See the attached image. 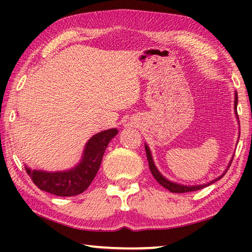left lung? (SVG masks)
<instances>
[{
    "instance_id": "8db88e82",
    "label": "left lung",
    "mask_w": 252,
    "mask_h": 252,
    "mask_svg": "<svg viewBox=\"0 0 252 252\" xmlns=\"http://www.w3.org/2000/svg\"><path fill=\"white\" fill-rule=\"evenodd\" d=\"M237 104H238V94H237V92H236V93H234V111H236L237 119H239L238 118V113H237ZM144 148H146V153H147V158H148V162H149V168H150V171L152 173V176L155 177L156 180L159 182L162 187L165 188V189H168L169 191H171V192H174V193H183V192H190V191H197V190L202 189V188H204V187L210 186L211 183L218 181L219 179H221V178L224 176L225 172H227V170L230 167V164H231V162H232V160L230 161V163L228 165L227 170H225V171L222 174H221L220 177L215 179V180H212L211 182L204 183V185H200V186H183V185H179V183H176V182L169 181L168 179H165L163 176H162L159 170L157 169L155 162H153L152 156H151V151H150V149H149L147 143L144 144Z\"/></svg>"
}]
</instances>
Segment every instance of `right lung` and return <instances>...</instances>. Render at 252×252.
I'll list each match as a JSON object with an SVG mask.
<instances>
[{"mask_svg": "<svg viewBox=\"0 0 252 252\" xmlns=\"http://www.w3.org/2000/svg\"><path fill=\"white\" fill-rule=\"evenodd\" d=\"M117 129L101 131L85 144L82 159L76 167L66 171L48 172L25 167L30 178L39 189L59 197H72L84 192L99 171L109 142L117 135Z\"/></svg>", "mask_w": 252, "mask_h": 252, "instance_id": "add662e5", "label": "right lung"}]
</instances>
